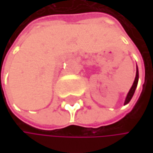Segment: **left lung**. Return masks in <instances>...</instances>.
<instances>
[{
	"mask_svg": "<svg viewBox=\"0 0 153 153\" xmlns=\"http://www.w3.org/2000/svg\"><path fill=\"white\" fill-rule=\"evenodd\" d=\"M138 82H139V71H138V67H137V71H136V77H135V81H134V82H133V84H132V86L130 88V90H129V92H128V95L126 97L124 105L128 104L129 101L131 100V98H132V96H133V94L135 93V90H136V88H137Z\"/></svg>",
	"mask_w": 153,
	"mask_h": 153,
	"instance_id": "left-lung-1",
	"label": "left lung"
}]
</instances>
